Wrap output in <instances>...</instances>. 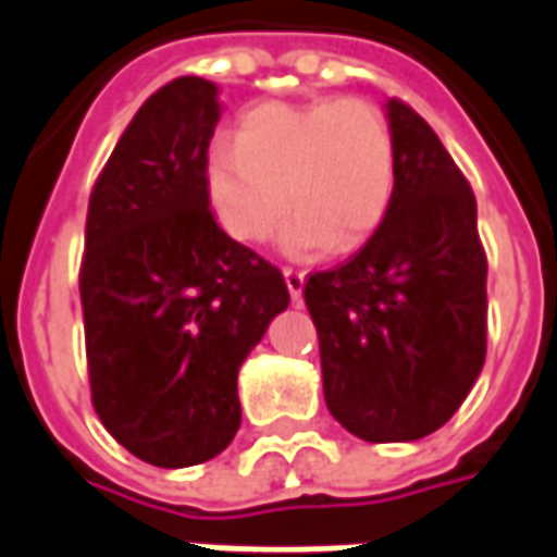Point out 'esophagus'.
<instances>
[{
  "mask_svg": "<svg viewBox=\"0 0 557 557\" xmlns=\"http://www.w3.org/2000/svg\"><path fill=\"white\" fill-rule=\"evenodd\" d=\"M283 277H286V289H289L292 304H301L304 271H295V268H283Z\"/></svg>",
  "mask_w": 557,
  "mask_h": 557,
  "instance_id": "1",
  "label": "esophagus"
}]
</instances>
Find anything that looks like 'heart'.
<instances>
[{
	"label": "heart",
	"instance_id": "heart-1",
	"mask_svg": "<svg viewBox=\"0 0 557 557\" xmlns=\"http://www.w3.org/2000/svg\"><path fill=\"white\" fill-rule=\"evenodd\" d=\"M208 202L230 238L268 242L295 259L355 253L382 226L397 190V143L379 107L358 98L262 103L235 139L211 143Z\"/></svg>",
	"mask_w": 557,
	"mask_h": 557
}]
</instances>
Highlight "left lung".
<instances>
[{"label":"left lung","mask_w":557,"mask_h":557,"mask_svg":"<svg viewBox=\"0 0 557 557\" xmlns=\"http://www.w3.org/2000/svg\"><path fill=\"white\" fill-rule=\"evenodd\" d=\"M397 190L346 265L304 283L327 411L363 442H418L462 406L486 358L478 202L423 119L385 103Z\"/></svg>","instance_id":"8db88e82"}]
</instances>
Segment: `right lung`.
<instances>
[{"label":"right lung","instance_id":"obj_1","mask_svg":"<svg viewBox=\"0 0 557 557\" xmlns=\"http://www.w3.org/2000/svg\"><path fill=\"white\" fill-rule=\"evenodd\" d=\"M218 95L202 77L154 91L89 199L79 298L91 403L115 442L158 468L230 447L242 426L238 370L289 307L277 268L211 214Z\"/></svg>","mask_w":557,"mask_h":557}]
</instances>
